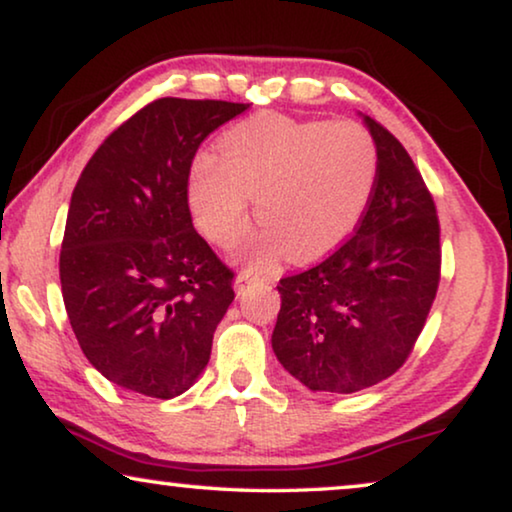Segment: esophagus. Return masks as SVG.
I'll return each instance as SVG.
<instances>
[{
	"label": "esophagus",
	"mask_w": 512,
	"mask_h": 512,
	"mask_svg": "<svg viewBox=\"0 0 512 512\" xmlns=\"http://www.w3.org/2000/svg\"><path fill=\"white\" fill-rule=\"evenodd\" d=\"M253 280H255L253 273H250L248 269H241L239 273H236V289H239V292H243V289H246Z\"/></svg>",
	"instance_id": "1"
}]
</instances>
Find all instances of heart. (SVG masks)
Masks as SVG:
<instances>
[{"mask_svg": "<svg viewBox=\"0 0 512 512\" xmlns=\"http://www.w3.org/2000/svg\"><path fill=\"white\" fill-rule=\"evenodd\" d=\"M220 160L200 156L188 181V202L200 232L232 248L257 220L248 246L257 266L289 257L317 259L352 234L375 195L379 154L356 121H299L257 114L220 137Z\"/></svg>", "mask_w": 512, "mask_h": 512, "instance_id": "b5f03b06", "label": "heart"}]
</instances>
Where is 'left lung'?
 <instances>
[{
  "label": "left lung",
  "instance_id": "8db88e82",
  "mask_svg": "<svg viewBox=\"0 0 512 512\" xmlns=\"http://www.w3.org/2000/svg\"><path fill=\"white\" fill-rule=\"evenodd\" d=\"M379 154L370 207L322 262L280 278L273 352L310 391L356 393L398 372L441 280L439 216L398 137L365 117Z\"/></svg>",
  "mask_w": 512,
  "mask_h": 512
}]
</instances>
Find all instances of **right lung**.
Segmentation results:
<instances>
[{
  "instance_id": "right-lung-1",
  "label": "right lung",
  "mask_w": 512,
  "mask_h": 512,
  "mask_svg": "<svg viewBox=\"0 0 512 512\" xmlns=\"http://www.w3.org/2000/svg\"><path fill=\"white\" fill-rule=\"evenodd\" d=\"M248 103L158 98L105 137L75 183L59 253L66 315L87 361L170 400L207 368L234 271L193 227L190 165Z\"/></svg>"
}]
</instances>
